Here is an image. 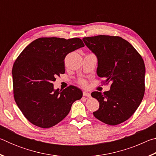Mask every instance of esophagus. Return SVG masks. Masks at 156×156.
<instances>
[{
	"instance_id": "obj_1",
	"label": "esophagus",
	"mask_w": 156,
	"mask_h": 156,
	"mask_svg": "<svg viewBox=\"0 0 156 156\" xmlns=\"http://www.w3.org/2000/svg\"><path fill=\"white\" fill-rule=\"evenodd\" d=\"M83 96H85L87 98H90L91 97V95H90V94H89L88 92L84 91L83 92Z\"/></svg>"
}]
</instances>
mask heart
I'll use <instances>...</instances> for the list:
<instances>
[{
	"mask_svg": "<svg viewBox=\"0 0 156 156\" xmlns=\"http://www.w3.org/2000/svg\"><path fill=\"white\" fill-rule=\"evenodd\" d=\"M80 84H82V85H83V86H86L87 85L86 81L84 80H80Z\"/></svg>",
	"mask_w": 156,
	"mask_h": 156,
	"instance_id": "b5f03b06",
	"label": "heart"
}]
</instances>
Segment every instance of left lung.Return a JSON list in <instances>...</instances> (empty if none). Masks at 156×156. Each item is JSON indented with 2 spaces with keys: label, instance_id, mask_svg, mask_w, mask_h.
Segmentation results:
<instances>
[{
  "label": "left lung",
  "instance_id": "left-lung-1",
  "mask_svg": "<svg viewBox=\"0 0 156 156\" xmlns=\"http://www.w3.org/2000/svg\"><path fill=\"white\" fill-rule=\"evenodd\" d=\"M83 41L97 57L98 76L105 78V83H112L109 91L91 93L100 104L94 115L109 125L125 122L143 99V59L128 41L119 36L99 35L85 37Z\"/></svg>",
  "mask_w": 156,
  "mask_h": 156
}]
</instances>
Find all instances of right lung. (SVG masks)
<instances>
[{
  "mask_svg": "<svg viewBox=\"0 0 156 156\" xmlns=\"http://www.w3.org/2000/svg\"><path fill=\"white\" fill-rule=\"evenodd\" d=\"M84 46L78 38H40L26 47L16 60L12 73L14 100L33 125L41 128L57 125L83 96L75 86L62 91L54 89L52 83L65 73L66 56Z\"/></svg>",
  "mask_w": 156,
  "mask_h": 156,
  "instance_id": "right-lung-1",
  "label": "right lung"
}]
</instances>
